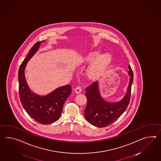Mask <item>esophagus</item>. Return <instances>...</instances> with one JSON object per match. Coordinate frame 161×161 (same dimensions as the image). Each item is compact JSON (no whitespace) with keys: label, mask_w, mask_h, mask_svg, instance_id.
I'll list each match as a JSON object with an SVG mask.
<instances>
[{"label":"esophagus","mask_w":161,"mask_h":161,"mask_svg":"<svg viewBox=\"0 0 161 161\" xmlns=\"http://www.w3.org/2000/svg\"><path fill=\"white\" fill-rule=\"evenodd\" d=\"M75 93L79 94L81 92V88L80 86H77L75 89Z\"/></svg>","instance_id":"1"}]
</instances>
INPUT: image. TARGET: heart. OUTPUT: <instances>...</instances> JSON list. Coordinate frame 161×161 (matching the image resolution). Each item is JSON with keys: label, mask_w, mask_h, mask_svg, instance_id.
I'll list each match as a JSON object with an SVG mask.
<instances>
[{"label": "heart", "mask_w": 161, "mask_h": 161, "mask_svg": "<svg viewBox=\"0 0 161 161\" xmlns=\"http://www.w3.org/2000/svg\"><path fill=\"white\" fill-rule=\"evenodd\" d=\"M97 51H91L84 54L79 59V64H91L86 70V75L88 79L91 80H96L99 79L107 71L111 65L113 57L108 53L100 54L99 56Z\"/></svg>", "instance_id": "obj_1"}]
</instances>
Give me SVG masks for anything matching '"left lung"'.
<instances>
[{"label": "left lung", "mask_w": 161, "mask_h": 161, "mask_svg": "<svg viewBox=\"0 0 161 161\" xmlns=\"http://www.w3.org/2000/svg\"><path fill=\"white\" fill-rule=\"evenodd\" d=\"M128 73L130 77L127 91L121 100L110 102L101 96L99 85L97 81L86 88L87 104L84 115L87 121L98 128L110 125L116 121L127 108L129 103L131 87L133 81V73L130 66H128Z\"/></svg>", "instance_id": "left-lung-1"}]
</instances>
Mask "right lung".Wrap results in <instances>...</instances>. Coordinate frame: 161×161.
Here are the masks:
<instances>
[{
  "mask_svg": "<svg viewBox=\"0 0 161 161\" xmlns=\"http://www.w3.org/2000/svg\"><path fill=\"white\" fill-rule=\"evenodd\" d=\"M42 42H38L31 48L21 64L18 71L19 95L22 105L31 117L42 124H49L60 118L65 100L72 93L70 85L58 88L45 96L33 93L25 79L27 63L39 48Z\"/></svg>",
  "mask_w": 161,
  "mask_h": 161,
  "instance_id": "add662e5",
  "label": "right lung"
}]
</instances>
